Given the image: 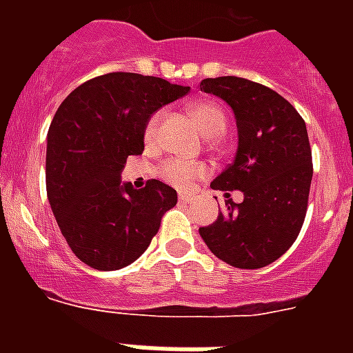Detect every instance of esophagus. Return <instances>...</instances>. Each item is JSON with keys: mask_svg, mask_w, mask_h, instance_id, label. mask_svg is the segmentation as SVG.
I'll return each mask as SVG.
<instances>
[{"mask_svg": "<svg viewBox=\"0 0 353 353\" xmlns=\"http://www.w3.org/2000/svg\"><path fill=\"white\" fill-rule=\"evenodd\" d=\"M190 199H192V196H190V194L179 192V201H183V203H188Z\"/></svg>", "mask_w": 353, "mask_h": 353, "instance_id": "1", "label": "esophagus"}]
</instances>
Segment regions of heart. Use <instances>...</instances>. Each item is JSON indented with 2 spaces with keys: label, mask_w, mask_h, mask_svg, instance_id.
Returning a JSON list of instances; mask_svg holds the SVG:
<instances>
[{
  "label": "heart",
  "mask_w": 353,
  "mask_h": 353,
  "mask_svg": "<svg viewBox=\"0 0 353 353\" xmlns=\"http://www.w3.org/2000/svg\"><path fill=\"white\" fill-rule=\"evenodd\" d=\"M188 113L192 121L198 124V128L207 135V137H214L223 133L227 126V115L223 108L218 102L212 101H196L188 106ZM157 124H159V113H155L148 119L146 126H144V141L152 143L157 133ZM161 177L165 181L177 185V187H185L188 183H192L198 177H203L207 174V166L203 163H188L183 159H168L165 161L159 168Z\"/></svg>",
  "instance_id": "heart-1"
}]
</instances>
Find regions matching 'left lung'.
<instances>
[{
	"label": "left lung",
	"instance_id": "1",
	"mask_svg": "<svg viewBox=\"0 0 353 353\" xmlns=\"http://www.w3.org/2000/svg\"><path fill=\"white\" fill-rule=\"evenodd\" d=\"M199 90L223 99L238 126L234 161L210 183L225 192L227 210L199 234L229 265L265 268L293 245L306 218L313 176L306 122L284 97L247 79H205ZM231 190L244 192L241 204Z\"/></svg>",
	"mask_w": 353,
	"mask_h": 353
}]
</instances>
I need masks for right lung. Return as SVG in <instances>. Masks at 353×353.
Wrapping results in <instances>:
<instances>
[{
  "instance_id": "1",
  "label": "right lung",
  "mask_w": 353,
  "mask_h": 353,
  "mask_svg": "<svg viewBox=\"0 0 353 353\" xmlns=\"http://www.w3.org/2000/svg\"><path fill=\"white\" fill-rule=\"evenodd\" d=\"M190 88L157 77L108 73L71 91L47 133V198L60 232L80 262L115 271L135 262L177 203L159 179L121 183L128 155L143 154L152 113Z\"/></svg>"
}]
</instances>
